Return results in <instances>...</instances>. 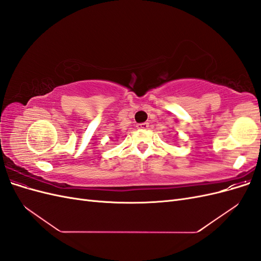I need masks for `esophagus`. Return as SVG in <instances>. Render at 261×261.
Segmentation results:
<instances>
[{
  "label": "esophagus",
  "instance_id": "1",
  "mask_svg": "<svg viewBox=\"0 0 261 261\" xmlns=\"http://www.w3.org/2000/svg\"><path fill=\"white\" fill-rule=\"evenodd\" d=\"M149 127V123H140L137 124V128L138 129H147Z\"/></svg>",
  "mask_w": 261,
  "mask_h": 261
}]
</instances>
